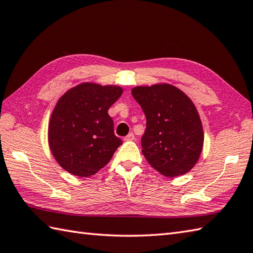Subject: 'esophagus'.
I'll use <instances>...</instances> for the list:
<instances>
[{
    "mask_svg": "<svg viewBox=\"0 0 253 253\" xmlns=\"http://www.w3.org/2000/svg\"><path fill=\"white\" fill-rule=\"evenodd\" d=\"M124 140L125 141H132V140H135V136H133V133H128V135L124 138Z\"/></svg>",
    "mask_w": 253,
    "mask_h": 253,
    "instance_id": "1",
    "label": "esophagus"
}]
</instances>
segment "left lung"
<instances>
[{
	"instance_id": "left-lung-1",
	"label": "left lung",
	"mask_w": 253,
	"mask_h": 253,
	"mask_svg": "<svg viewBox=\"0 0 253 253\" xmlns=\"http://www.w3.org/2000/svg\"><path fill=\"white\" fill-rule=\"evenodd\" d=\"M131 93L147 117L141 146L149 164L166 177L188 173L200 158L204 141L193 102L169 84L138 85Z\"/></svg>"
}]
</instances>
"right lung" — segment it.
<instances>
[{
  "instance_id": "right-lung-1",
  "label": "right lung",
  "mask_w": 253,
  "mask_h": 253,
  "mask_svg": "<svg viewBox=\"0 0 253 253\" xmlns=\"http://www.w3.org/2000/svg\"><path fill=\"white\" fill-rule=\"evenodd\" d=\"M122 94L120 85L87 82L67 90L56 102L47 142L58 165L69 174H96L123 143L114 135L113 120L107 114Z\"/></svg>"
}]
</instances>
